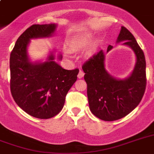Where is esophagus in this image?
<instances>
[{"label":"esophagus","mask_w":154,"mask_h":154,"mask_svg":"<svg viewBox=\"0 0 154 154\" xmlns=\"http://www.w3.org/2000/svg\"><path fill=\"white\" fill-rule=\"evenodd\" d=\"M84 72H83L82 69H80L79 72H78V75H77V77H78V78H82V77H84Z\"/></svg>","instance_id":"esophagus-1"}]
</instances>
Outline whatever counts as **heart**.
Instances as JSON below:
<instances>
[{
	"label": "heart",
	"mask_w": 154,
	"mask_h": 154,
	"mask_svg": "<svg viewBox=\"0 0 154 154\" xmlns=\"http://www.w3.org/2000/svg\"><path fill=\"white\" fill-rule=\"evenodd\" d=\"M92 40V36L90 34L84 35L82 37H77V39L74 40L72 42V46L74 47L75 49H81V48H84L87 46L90 43Z\"/></svg>",
	"instance_id": "b5f03b06"
}]
</instances>
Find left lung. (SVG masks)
<instances>
[{"instance_id": "left-lung-1", "label": "left lung", "mask_w": 154, "mask_h": 154, "mask_svg": "<svg viewBox=\"0 0 154 154\" xmlns=\"http://www.w3.org/2000/svg\"><path fill=\"white\" fill-rule=\"evenodd\" d=\"M124 42L134 50L136 64L125 79H117L105 69V53L102 50L90 57L82 66L87 83L89 109L97 117L112 122L132 112L141 102L146 87V58L135 37L122 26L117 42ZM112 49L109 45L107 52Z\"/></svg>"}]
</instances>
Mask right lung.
<instances>
[{"label":"right lung","instance_id":"obj_1","mask_svg":"<svg viewBox=\"0 0 154 154\" xmlns=\"http://www.w3.org/2000/svg\"><path fill=\"white\" fill-rule=\"evenodd\" d=\"M57 25H32L11 52L10 90L15 102L28 114L48 119L62 109L68 91L77 81L78 69L67 70L54 61L51 53L45 62H31L27 53L30 39L50 37ZM62 56L58 55L60 60Z\"/></svg>","mask_w":154,"mask_h":154}]
</instances>
